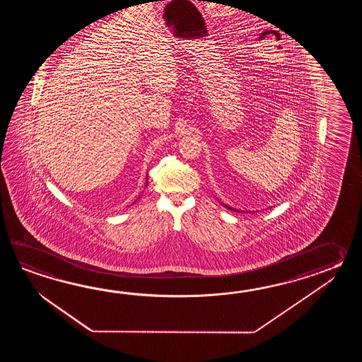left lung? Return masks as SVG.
Instances as JSON below:
<instances>
[{
	"instance_id": "8db88e82",
	"label": "left lung",
	"mask_w": 362,
	"mask_h": 362,
	"mask_svg": "<svg viewBox=\"0 0 362 362\" xmlns=\"http://www.w3.org/2000/svg\"><path fill=\"white\" fill-rule=\"evenodd\" d=\"M220 202V200H218ZM221 204H223V207L228 208V209H230V211H235V212H242V214H245V212H250V211H238V209H235V208L230 207V206H228V204H223V202H220Z\"/></svg>"
}]
</instances>
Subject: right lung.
Instances as JSON below:
<instances>
[{
	"label": "right lung",
	"mask_w": 362,
	"mask_h": 362,
	"mask_svg": "<svg viewBox=\"0 0 362 362\" xmlns=\"http://www.w3.org/2000/svg\"><path fill=\"white\" fill-rule=\"evenodd\" d=\"M145 186H147V176H146V185H145Z\"/></svg>",
	"instance_id": "add662e5"
}]
</instances>
